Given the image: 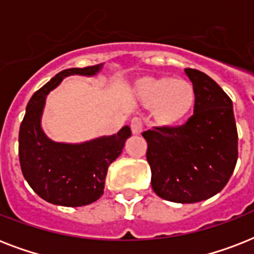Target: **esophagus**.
Returning <instances> with one entry per match:
<instances>
[{
  "label": "esophagus",
  "mask_w": 254,
  "mask_h": 254,
  "mask_svg": "<svg viewBox=\"0 0 254 254\" xmlns=\"http://www.w3.org/2000/svg\"><path fill=\"white\" fill-rule=\"evenodd\" d=\"M130 127L131 131H133V134H139L143 129V119L142 117H139V116H135L133 117L130 121Z\"/></svg>",
  "instance_id": "34e87169"
}]
</instances>
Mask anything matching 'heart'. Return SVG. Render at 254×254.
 Here are the masks:
<instances>
[{
	"label": "heart",
	"instance_id": "heart-1",
	"mask_svg": "<svg viewBox=\"0 0 254 254\" xmlns=\"http://www.w3.org/2000/svg\"><path fill=\"white\" fill-rule=\"evenodd\" d=\"M141 96L149 105H158L159 115L170 121L183 119L195 103L192 85L189 81L170 77L145 83L141 87Z\"/></svg>",
	"mask_w": 254,
	"mask_h": 254
}]
</instances>
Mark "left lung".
Masks as SVG:
<instances>
[{
	"mask_svg": "<svg viewBox=\"0 0 254 254\" xmlns=\"http://www.w3.org/2000/svg\"><path fill=\"white\" fill-rule=\"evenodd\" d=\"M195 91L193 115L182 127L143 131L151 187L159 197L196 203L220 192L237 162L232 100L208 75L186 68Z\"/></svg>",
	"mask_w": 254,
	"mask_h": 254,
	"instance_id": "8db88e82",
	"label": "left lung"
}]
</instances>
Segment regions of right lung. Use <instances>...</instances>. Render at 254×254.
Instances as JSON below:
<instances>
[{"instance_id":"1","label":"right lung","mask_w":254,"mask_h":254,"mask_svg":"<svg viewBox=\"0 0 254 254\" xmlns=\"http://www.w3.org/2000/svg\"><path fill=\"white\" fill-rule=\"evenodd\" d=\"M101 65L68 68L59 72L30 99L19 127V163L23 177L35 192L49 203L64 207L91 204L104 192L108 167L124 149L129 127L111 137L80 145L54 142L41 127L46 96L68 75H95Z\"/></svg>"}]
</instances>
